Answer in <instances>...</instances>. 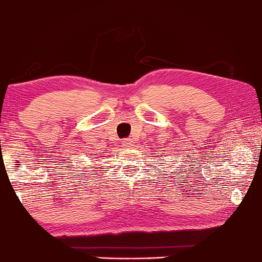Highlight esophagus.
Here are the masks:
<instances>
[{"label": "esophagus", "instance_id": "34e87169", "mask_svg": "<svg viewBox=\"0 0 262 262\" xmlns=\"http://www.w3.org/2000/svg\"><path fill=\"white\" fill-rule=\"evenodd\" d=\"M132 143H133V140H132L130 138H125V139L123 140V145H124L125 148H128V146H132Z\"/></svg>", "mask_w": 262, "mask_h": 262}]
</instances>
